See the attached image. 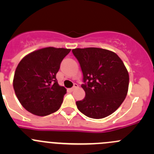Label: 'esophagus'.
<instances>
[{
    "mask_svg": "<svg viewBox=\"0 0 154 154\" xmlns=\"http://www.w3.org/2000/svg\"><path fill=\"white\" fill-rule=\"evenodd\" d=\"M78 88V85H77V83H74V86H73L72 88H71V91H74V90L76 89V88Z\"/></svg>",
    "mask_w": 154,
    "mask_h": 154,
    "instance_id": "esophagus-1",
    "label": "esophagus"
}]
</instances>
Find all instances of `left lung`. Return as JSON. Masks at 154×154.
Wrapping results in <instances>:
<instances>
[{
	"mask_svg": "<svg viewBox=\"0 0 154 154\" xmlns=\"http://www.w3.org/2000/svg\"><path fill=\"white\" fill-rule=\"evenodd\" d=\"M72 53L83 74L82 88L86 96L76 102L83 114L100 119L114 112L127 96L129 74L120 57L98 48H75Z\"/></svg>",
	"mask_w": 154,
	"mask_h": 154,
	"instance_id": "8db88e82",
	"label": "left lung"
}]
</instances>
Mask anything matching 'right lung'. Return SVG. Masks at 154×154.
<instances>
[{"label": "right lung", "instance_id": "1", "mask_svg": "<svg viewBox=\"0 0 154 154\" xmlns=\"http://www.w3.org/2000/svg\"><path fill=\"white\" fill-rule=\"evenodd\" d=\"M70 51L66 48H42L27 54L18 63L13 88L26 110L45 116L60 109L66 89L58 84L56 75Z\"/></svg>", "mask_w": 154, "mask_h": 154}]
</instances>
